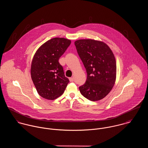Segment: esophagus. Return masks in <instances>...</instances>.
<instances>
[{"label": "esophagus", "mask_w": 148, "mask_h": 148, "mask_svg": "<svg viewBox=\"0 0 148 148\" xmlns=\"http://www.w3.org/2000/svg\"><path fill=\"white\" fill-rule=\"evenodd\" d=\"M69 79V81L71 82H73L74 81V78L73 77H70Z\"/></svg>", "instance_id": "34e87169"}]
</instances>
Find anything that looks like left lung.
Listing matches in <instances>:
<instances>
[{
  "mask_svg": "<svg viewBox=\"0 0 148 148\" xmlns=\"http://www.w3.org/2000/svg\"><path fill=\"white\" fill-rule=\"evenodd\" d=\"M84 65L87 79L79 86L82 95L96 101L104 98L112 90L116 78V63L110 48L103 42L81 39L75 42Z\"/></svg>",
  "mask_w": 148,
  "mask_h": 148,
  "instance_id": "8db88e82",
  "label": "left lung"
}]
</instances>
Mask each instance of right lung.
I'll return each mask as SVG.
<instances>
[{"label": "right lung", "mask_w": 148, "mask_h": 148, "mask_svg": "<svg viewBox=\"0 0 148 148\" xmlns=\"http://www.w3.org/2000/svg\"><path fill=\"white\" fill-rule=\"evenodd\" d=\"M71 42L63 38L51 39L44 43L34 56L31 78L38 93L44 99H57L63 93L69 82L59 60Z\"/></svg>", "instance_id": "add662e5"}]
</instances>
